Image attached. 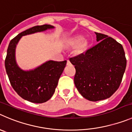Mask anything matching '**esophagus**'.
Wrapping results in <instances>:
<instances>
[{
  "mask_svg": "<svg viewBox=\"0 0 132 132\" xmlns=\"http://www.w3.org/2000/svg\"><path fill=\"white\" fill-rule=\"evenodd\" d=\"M70 64H71V63H70V60H67V65H70Z\"/></svg>",
  "mask_w": 132,
  "mask_h": 132,
  "instance_id": "esophagus-1",
  "label": "esophagus"
}]
</instances>
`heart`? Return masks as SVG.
<instances>
[{"instance_id":"heart-1","label":"heart","mask_w":132,"mask_h":132,"mask_svg":"<svg viewBox=\"0 0 132 132\" xmlns=\"http://www.w3.org/2000/svg\"><path fill=\"white\" fill-rule=\"evenodd\" d=\"M83 40H84V37L82 36H78L75 37L74 38H73V39L71 40V42H70V44H71L72 45H74V46H76V45H79V44L83 41ZM86 45H87V43H84V44L81 46V49H82V48H84L86 46Z\"/></svg>"}]
</instances>
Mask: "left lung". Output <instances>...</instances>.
<instances>
[{"label":"left lung","mask_w":132,"mask_h":132,"mask_svg":"<svg viewBox=\"0 0 132 132\" xmlns=\"http://www.w3.org/2000/svg\"><path fill=\"white\" fill-rule=\"evenodd\" d=\"M95 33L98 44L70 58L76 68V88L92 102L109 98L117 90L126 67L122 45L105 34Z\"/></svg>","instance_id":"1"}]
</instances>
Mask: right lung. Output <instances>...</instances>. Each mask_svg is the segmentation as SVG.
Returning <instances> with one entry per match:
<instances>
[{
    "label": "right lung",
    "instance_id": "obj_1",
    "mask_svg": "<svg viewBox=\"0 0 132 132\" xmlns=\"http://www.w3.org/2000/svg\"><path fill=\"white\" fill-rule=\"evenodd\" d=\"M53 28L50 24H43L27 29L11 40L7 50L5 68L11 85L19 96L32 103H44L52 97L67 62L49 60L34 70L23 71L16 64L15 47L23 36Z\"/></svg>",
    "mask_w": 132,
    "mask_h": 132
}]
</instances>
